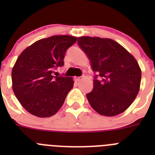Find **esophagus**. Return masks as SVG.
Instances as JSON below:
<instances>
[{
	"mask_svg": "<svg viewBox=\"0 0 155 155\" xmlns=\"http://www.w3.org/2000/svg\"><path fill=\"white\" fill-rule=\"evenodd\" d=\"M81 78L82 77H77V78H75V80H76L77 81H79L81 79Z\"/></svg>",
	"mask_w": 155,
	"mask_h": 155,
	"instance_id": "obj_1",
	"label": "esophagus"
}]
</instances>
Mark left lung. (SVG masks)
I'll return each mask as SVG.
<instances>
[{"mask_svg":"<svg viewBox=\"0 0 155 155\" xmlns=\"http://www.w3.org/2000/svg\"><path fill=\"white\" fill-rule=\"evenodd\" d=\"M78 43L96 73L92 91L86 94L91 106L105 116L124 113L140 90L141 71L136 59L113 39L82 36Z\"/></svg>","mask_w":155,"mask_h":155,"instance_id":"left-lung-1","label":"left lung"}]
</instances>
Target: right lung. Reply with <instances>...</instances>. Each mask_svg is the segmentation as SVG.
<instances>
[{"label": "right lung", "instance_id": "obj_1", "mask_svg": "<svg viewBox=\"0 0 155 155\" xmlns=\"http://www.w3.org/2000/svg\"><path fill=\"white\" fill-rule=\"evenodd\" d=\"M71 35L39 39L18 57L12 72V88L25 110L38 117L53 116L74 85L71 77H55L53 69L64 66L65 53L76 42Z\"/></svg>", "mask_w": 155, "mask_h": 155}]
</instances>
